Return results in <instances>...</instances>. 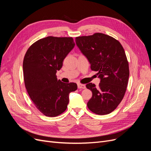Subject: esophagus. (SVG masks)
<instances>
[{
	"label": "esophagus",
	"instance_id": "34e87169",
	"mask_svg": "<svg viewBox=\"0 0 151 151\" xmlns=\"http://www.w3.org/2000/svg\"><path fill=\"white\" fill-rule=\"evenodd\" d=\"M77 87H78L79 89H85L86 88L85 84H77Z\"/></svg>",
	"mask_w": 151,
	"mask_h": 151
}]
</instances>
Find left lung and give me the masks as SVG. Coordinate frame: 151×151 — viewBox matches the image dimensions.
<instances>
[{
    "label": "left lung",
    "mask_w": 151,
    "mask_h": 151,
    "mask_svg": "<svg viewBox=\"0 0 151 151\" xmlns=\"http://www.w3.org/2000/svg\"><path fill=\"white\" fill-rule=\"evenodd\" d=\"M76 42L91 70L97 71L101 79L98 88L92 83L86 84L93 93L88 107L97 115L110 113L122 101L129 82V62L124 49L116 39L99 33L76 37Z\"/></svg>",
    "instance_id": "8db88e82"
}]
</instances>
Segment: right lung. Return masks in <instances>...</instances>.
<instances>
[{
	"label": "right lung",
	"mask_w": 151,
	"mask_h": 151,
	"mask_svg": "<svg viewBox=\"0 0 151 151\" xmlns=\"http://www.w3.org/2000/svg\"><path fill=\"white\" fill-rule=\"evenodd\" d=\"M74 46L72 37L48 36L36 41L25 54L22 67L26 89L45 116L54 117L64 112L70 93L77 89L76 83H63L56 76Z\"/></svg>",
	"instance_id": "add662e5"
}]
</instances>
